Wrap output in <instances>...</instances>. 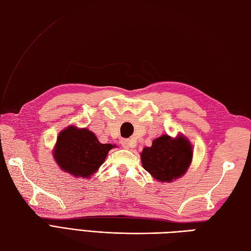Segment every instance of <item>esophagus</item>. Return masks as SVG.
Wrapping results in <instances>:
<instances>
[{
  "label": "esophagus",
  "mask_w": 251,
  "mask_h": 251,
  "mask_svg": "<svg viewBox=\"0 0 251 251\" xmlns=\"http://www.w3.org/2000/svg\"><path fill=\"white\" fill-rule=\"evenodd\" d=\"M121 143H122L123 148H125V149H130V148H132V142H131V140H129V139H122V140H121Z\"/></svg>",
  "instance_id": "obj_1"
}]
</instances>
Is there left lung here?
Segmentation results:
<instances>
[{"mask_svg": "<svg viewBox=\"0 0 251 251\" xmlns=\"http://www.w3.org/2000/svg\"><path fill=\"white\" fill-rule=\"evenodd\" d=\"M142 167L158 182H173L188 172L193 158V147L182 134L162 135L140 154Z\"/></svg>", "mask_w": 251, "mask_h": 251, "instance_id": "left-lung-1", "label": "left lung"}]
</instances>
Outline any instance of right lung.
<instances>
[{
	"mask_svg": "<svg viewBox=\"0 0 251 251\" xmlns=\"http://www.w3.org/2000/svg\"><path fill=\"white\" fill-rule=\"evenodd\" d=\"M115 145L100 143L93 131L70 125L57 137L52 156L65 173L76 178H87L97 173Z\"/></svg>",
	"mask_w": 251,
	"mask_h": 251,
	"instance_id": "obj_1",
	"label": "right lung"
}]
</instances>
